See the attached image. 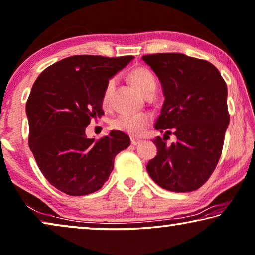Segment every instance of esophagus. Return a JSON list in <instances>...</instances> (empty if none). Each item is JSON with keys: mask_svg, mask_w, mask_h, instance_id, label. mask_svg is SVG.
<instances>
[{"mask_svg": "<svg viewBox=\"0 0 255 255\" xmlns=\"http://www.w3.org/2000/svg\"><path fill=\"white\" fill-rule=\"evenodd\" d=\"M139 143H140V139H138V138H131V144H132V145H138Z\"/></svg>", "mask_w": 255, "mask_h": 255, "instance_id": "34e87169", "label": "esophagus"}]
</instances>
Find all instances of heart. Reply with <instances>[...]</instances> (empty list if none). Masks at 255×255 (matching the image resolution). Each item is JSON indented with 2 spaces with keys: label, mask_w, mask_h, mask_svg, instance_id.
Masks as SVG:
<instances>
[{
  "label": "heart",
  "mask_w": 255,
  "mask_h": 255,
  "mask_svg": "<svg viewBox=\"0 0 255 255\" xmlns=\"http://www.w3.org/2000/svg\"><path fill=\"white\" fill-rule=\"evenodd\" d=\"M129 79L135 88L140 94L146 96L149 93L155 90V79L152 72L145 67H136L130 72ZM116 86V80L111 79L106 83L103 94V106L109 108L110 98H111L113 88ZM152 118L149 113H139V115H120L111 121V128L116 131L125 132L130 136H139L146 130L151 125Z\"/></svg>",
  "instance_id": "b5f03b06"
}]
</instances>
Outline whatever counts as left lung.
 Segmentation results:
<instances>
[{"label": "left lung", "instance_id": "1", "mask_svg": "<svg viewBox=\"0 0 255 255\" xmlns=\"http://www.w3.org/2000/svg\"><path fill=\"white\" fill-rule=\"evenodd\" d=\"M142 59L160 80L165 102L154 128L158 152L146 169L155 183L173 192L199 189L214 172L229 125L227 85L207 60L177 52ZM169 134L175 142H165Z\"/></svg>", "mask_w": 255, "mask_h": 255}]
</instances>
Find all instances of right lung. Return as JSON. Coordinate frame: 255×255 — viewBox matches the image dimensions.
I'll return each instance as SVG.
<instances>
[{
	"mask_svg": "<svg viewBox=\"0 0 255 255\" xmlns=\"http://www.w3.org/2000/svg\"><path fill=\"white\" fill-rule=\"evenodd\" d=\"M132 56L77 55L52 64L34 82L26 103L28 145L49 183L70 196L100 190L115 158L130 145L125 132L112 130L100 139L87 138L91 119L104 115L103 94Z\"/></svg>",
	"mask_w": 255,
	"mask_h": 255,
	"instance_id": "obj_1",
	"label": "right lung"
}]
</instances>
